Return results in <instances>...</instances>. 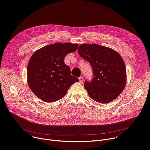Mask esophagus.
Instances as JSON below:
<instances>
[{"mask_svg":"<svg viewBox=\"0 0 150 150\" xmlns=\"http://www.w3.org/2000/svg\"><path fill=\"white\" fill-rule=\"evenodd\" d=\"M79 82H81V83H82V82H83V77L82 76H80V77H79Z\"/></svg>","mask_w":150,"mask_h":150,"instance_id":"obj_1","label":"esophagus"}]
</instances>
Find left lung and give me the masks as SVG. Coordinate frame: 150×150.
<instances>
[{
  "label": "left lung",
  "mask_w": 150,
  "mask_h": 150,
  "mask_svg": "<svg viewBox=\"0 0 150 150\" xmlns=\"http://www.w3.org/2000/svg\"><path fill=\"white\" fill-rule=\"evenodd\" d=\"M79 56L92 67V81H85L84 87L89 96L100 103H108L123 91L126 83L125 62L115 50L97 44H82Z\"/></svg>",
  "instance_id": "left-lung-1"
}]
</instances>
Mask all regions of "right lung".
<instances>
[{"instance_id":"add662e5","label":"right lung","mask_w":150,"mask_h":150,"mask_svg":"<svg viewBox=\"0 0 150 150\" xmlns=\"http://www.w3.org/2000/svg\"><path fill=\"white\" fill-rule=\"evenodd\" d=\"M78 44L56 42L36 50L27 67V82L33 93L42 101L51 103L64 97L79 79L71 75L65 57L75 52Z\"/></svg>"}]
</instances>
